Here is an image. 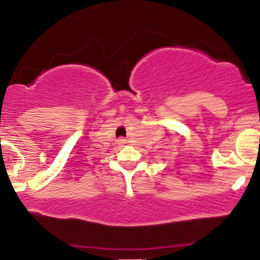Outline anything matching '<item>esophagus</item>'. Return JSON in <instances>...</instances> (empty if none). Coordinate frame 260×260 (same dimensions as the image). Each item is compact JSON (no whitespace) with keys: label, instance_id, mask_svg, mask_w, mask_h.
<instances>
[{"label":"esophagus","instance_id":"34e87169","mask_svg":"<svg viewBox=\"0 0 260 260\" xmlns=\"http://www.w3.org/2000/svg\"><path fill=\"white\" fill-rule=\"evenodd\" d=\"M124 143H126V139H123V138L118 139V144H120V145H122V144H124Z\"/></svg>","mask_w":260,"mask_h":260}]
</instances>
